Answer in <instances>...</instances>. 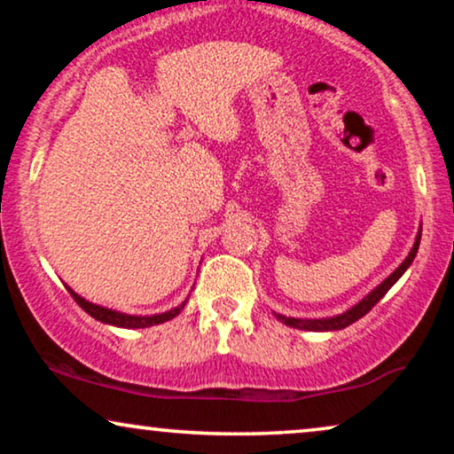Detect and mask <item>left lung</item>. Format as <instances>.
<instances>
[{
  "instance_id": "8db88e82",
  "label": "left lung",
  "mask_w": 454,
  "mask_h": 454,
  "mask_svg": "<svg viewBox=\"0 0 454 454\" xmlns=\"http://www.w3.org/2000/svg\"><path fill=\"white\" fill-rule=\"evenodd\" d=\"M419 239H421V227L418 235H415V244L411 247V252L407 254V258L403 260V262L396 266V269L390 272V275L384 278V281L378 285L370 291L368 295L364 297V300H359L356 306H351L349 309H345L343 314H337V316H331V318H291V316H283V314H277V320H281L283 325L287 326H294V328H300V331H314V333H325V331H340V328H347L353 322H357L362 316H365L370 312L372 308L376 306L378 301L382 300L384 295H387V291L393 287V285L399 281V278L405 275V270L411 266L415 254L419 250Z\"/></svg>"
}]
</instances>
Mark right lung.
<instances>
[{"label": "right lung", "instance_id": "obj_1", "mask_svg": "<svg viewBox=\"0 0 454 454\" xmlns=\"http://www.w3.org/2000/svg\"><path fill=\"white\" fill-rule=\"evenodd\" d=\"M66 287H67V285H66ZM67 291H70V295L74 297V300H76L78 306L82 308L86 314H90L92 318L103 322V325L120 326V328H146V326H154V325H163V322L176 318V316L184 309L185 301H188V300H184L182 303H179V306L167 309V312H160V314L134 316V314H126V312H117V309H111V308L97 306V303H92L89 300H84V297H80L72 287H67Z\"/></svg>", "mask_w": 454, "mask_h": 454}]
</instances>
